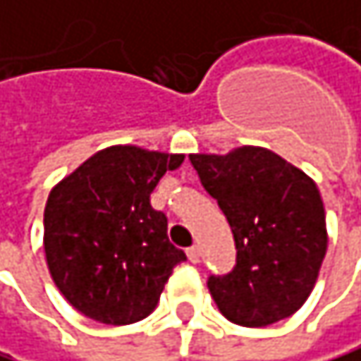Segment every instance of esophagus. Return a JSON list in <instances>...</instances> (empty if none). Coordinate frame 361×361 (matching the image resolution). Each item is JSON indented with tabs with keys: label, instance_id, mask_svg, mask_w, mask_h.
Masks as SVG:
<instances>
[{
	"label": "esophagus",
	"instance_id": "esophagus-1",
	"mask_svg": "<svg viewBox=\"0 0 361 361\" xmlns=\"http://www.w3.org/2000/svg\"><path fill=\"white\" fill-rule=\"evenodd\" d=\"M186 254H188V260H190V262H199V260H201V250H199L197 245L188 247V252H186Z\"/></svg>",
	"mask_w": 361,
	"mask_h": 361
}]
</instances>
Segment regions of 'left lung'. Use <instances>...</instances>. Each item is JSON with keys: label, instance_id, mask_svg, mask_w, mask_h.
I'll return each mask as SVG.
<instances>
[{"label": "left lung", "instance_id": "8db88e82", "mask_svg": "<svg viewBox=\"0 0 361 361\" xmlns=\"http://www.w3.org/2000/svg\"><path fill=\"white\" fill-rule=\"evenodd\" d=\"M190 162L224 212L237 245L233 273L207 281L220 313L245 328L294 315L311 296L328 250L317 184L258 145L190 154Z\"/></svg>", "mask_w": 361, "mask_h": 361}]
</instances>
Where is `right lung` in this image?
I'll use <instances>...</instances> for the list:
<instances>
[{
    "label": "right lung",
    "mask_w": 361,
    "mask_h": 361,
    "mask_svg": "<svg viewBox=\"0 0 361 361\" xmlns=\"http://www.w3.org/2000/svg\"><path fill=\"white\" fill-rule=\"evenodd\" d=\"M184 154L109 145L50 190L44 252L54 286L82 315L126 326L147 317L173 267L186 254L171 245L166 216L149 195Z\"/></svg>",
    "instance_id": "obj_1"
}]
</instances>
